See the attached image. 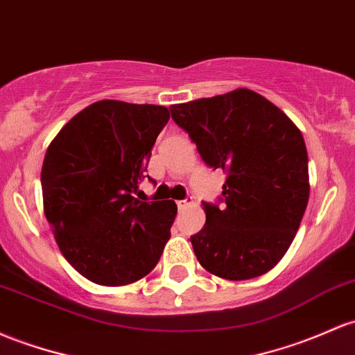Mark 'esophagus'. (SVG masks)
Instances as JSON below:
<instances>
[{
    "mask_svg": "<svg viewBox=\"0 0 355 355\" xmlns=\"http://www.w3.org/2000/svg\"><path fill=\"white\" fill-rule=\"evenodd\" d=\"M190 204H192V198H185V200H178V202H177L178 209H180V210L187 209V207H189Z\"/></svg>",
    "mask_w": 355,
    "mask_h": 355,
    "instance_id": "esophagus-1",
    "label": "esophagus"
}]
</instances>
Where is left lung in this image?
<instances>
[{"mask_svg": "<svg viewBox=\"0 0 355 355\" xmlns=\"http://www.w3.org/2000/svg\"><path fill=\"white\" fill-rule=\"evenodd\" d=\"M205 165L227 171L223 204L202 202L205 225L190 236L198 263L241 282L264 275L293 243L309 204V155L300 130L249 89L170 106Z\"/></svg>", "mask_w": 355, "mask_h": 355, "instance_id": "obj_1", "label": "left lung"}]
</instances>
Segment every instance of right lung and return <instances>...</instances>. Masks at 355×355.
<instances>
[{
	"instance_id": "right-lung-1",
	"label": "right lung",
	"mask_w": 355,
	"mask_h": 355,
	"mask_svg": "<svg viewBox=\"0 0 355 355\" xmlns=\"http://www.w3.org/2000/svg\"><path fill=\"white\" fill-rule=\"evenodd\" d=\"M165 106L99 101L60 130L42 166L44 210L64 258L89 282L123 286L157 266L173 200H138Z\"/></svg>"
}]
</instances>
